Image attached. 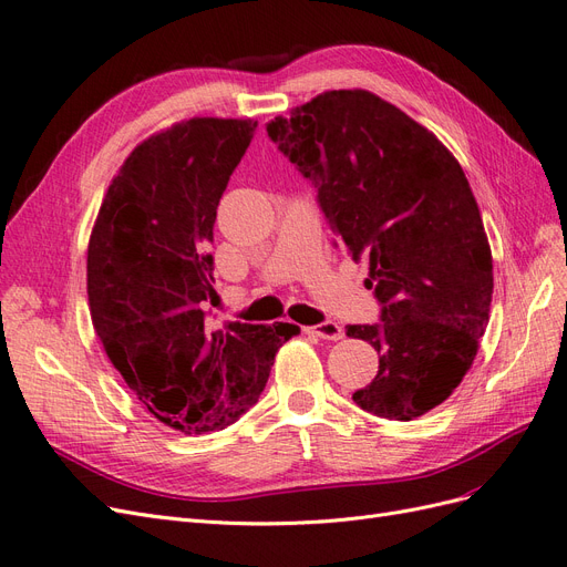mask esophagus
<instances>
[{"mask_svg":"<svg viewBox=\"0 0 567 567\" xmlns=\"http://www.w3.org/2000/svg\"><path fill=\"white\" fill-rule=\"evenodd\" d=\"M308 334H316V337H320V339H327V341H339V339H343V330L341 327L337 324V322H320V324H316V327H308L306 330Z\"/></svg>","mask_w":567,"mask_h":567,"instance_id":"1","label":"esophagus"}]
</instances>
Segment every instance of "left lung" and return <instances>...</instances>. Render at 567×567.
Masks as SVG:
<instances>
[{"label": "left lung", "mask_w": 567, "mask_h": 567, "mask_svg": "<svg viewBox=\"0 0 567 567\" xmlns=\"http://www.w3.org/2000/svg\"><path fill=\"white\" fill-rule=\"evenodd\" d=\"M268 136L318 188L353 259L368 257L379 324L346 334L379 353L353 400L410 422L460 386L478 353L492 301V251L462 164L426 126L364 89L322 91Z\"/></svg>", "instance_id": "1"}]
</instances>
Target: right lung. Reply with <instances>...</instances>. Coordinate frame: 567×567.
<instances>
[{
  "instance_id": "1",
  "label": "right lung",
  "mask_w": 567,
  "mask_h": 567,
  "mask_svg": "<svg viewBox=\"0 0 567 567\" xmlns=\"http://www.w3.org/2000/svg\"><path fill=\"white\" fill-rule=\"evenodd\" d=\"M257 120L193 117L145 141L107 186L86 249L89 313L105 355L157 422L221 431L257 403L297 324L216 330V207Z\"/></svg>"
}]
</instances>
